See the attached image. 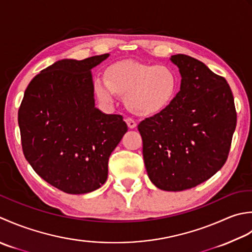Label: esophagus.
Listing matches in <instances>:
<instances>
[{
	"label": "esophagus",
	"instance_id": "1",
	"mask_svg": "<svg viewBox=\"0 0 252 252\" xmlns=\"http://www.w3.org/2000/svg\"><path fill=\"white\" fill-rule=\"evenodd\" d=\"M126 123H127V126L129 127L130 129H133V128L137 127V123L132 119H126Z\"/></svg>",
	"mask_w": 252,
	"mask_h": 252
}]
</instances>
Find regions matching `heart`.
I'll return each mask as SVG.
<instances>
[{"label":"heart","instance_id":"heart-1","mask_svg":"<svg viewBox=\"0 0 252 252\" xmlns=\"http://www.w3.org/2000/svg\"><path fill=\"white\" fill-rule=\"evenodd\" d=\"M94 91L100 101L114 102L116 94L125 95L127 109L139 116L160 114L175 100L179 77L171 65H150L123 61L106 69V79L96 77Z\"/></svg>","mask_w":252,"mask_h":252}]
</instances>
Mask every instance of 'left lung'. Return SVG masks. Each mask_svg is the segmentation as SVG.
<instances>
[{
  "label": "left lung",
  "mask_w": 252,
  "mask_h": 252,
  "mask_svg": "<svg viewBox=\"0 0 252 252\" xmlns=\"http://www.w3.org/2000/svg\"><path fill=\"white\" fill-rule=\"evenodd\" d=\"M181 90L165 111L138 125L148 176L158 188L182 191L208 181L227 160L237 122L225 80L191 56L172 55Z\"/></svg>",
  "instance_id": "8db88e82"
}]
</instances>
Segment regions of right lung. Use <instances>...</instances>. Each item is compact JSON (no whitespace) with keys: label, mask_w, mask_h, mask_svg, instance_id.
<instances>
[{"label":"right lung","mask_w":252,"mask_h":252,"mask_svg":"<svg viewBox=\"0 0 252 252\" xmlns=\"http://www.w3.org/2000/svg\"><path fill=\"white\" fill-rule=\"evenodd\" d=\"M109 55L55 62L30 81L19 107L26 160L66 193L91 192L106 182L109 158L128 129L122 115L94 104L91 69Z\"/></svg>","instance_id":"add662e5"}]
</instances>
